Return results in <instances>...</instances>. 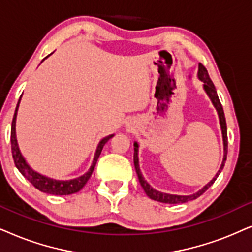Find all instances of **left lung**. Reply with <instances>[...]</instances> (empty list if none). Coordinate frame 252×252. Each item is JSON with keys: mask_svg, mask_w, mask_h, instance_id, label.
Wrapping results in <instances>:
<instances>
[{"mask_svg": "<svg viewBox=\"0 0 252 252\" xmlns=\"http://www.w3.org/2000/svg\"><path fill=\"white\" fill-rule=\"evenodd\" d=\"M197 78H199L201 81H203V88H205L207 95H208L209 98L212 100V102H213V104H214L215 109L218 110L219 119H220V126H221V130H222V137H223V150H224L223 160H222L221 167H220V170L218 171V173H216V176L213 178V179L209 181V183L207 184L205 187H203V189H200L199 192H196L195 194H192V195H174V194L161 193V192H158V190L152 189V187L150 186L148 183H146V180L144 179V178H143L142 173H141V170H139V165H138V144H137V143L135 142V144H133V146H135V152H133V164H135L136 173H137V176H138V180H139V183H141V186L143 187V189H144V192L146 193V195H148L150 199L155 200V201L163 202V203H185L187 201H190V200L196 199V197L202 195V194L205 193L206 190L208 189L213 184H214L216 178L219 177V174L221 173L222 170H223L224 163H225V160H227L228 136H227V123H225L223 108H222V104L219 100V96H218V93H216L215 86H214V84H213V81L211 80V78H209L208 72H207L206 67L202 65V63H199Z\"/></svg>", "mask_w": 252, "mask_h": 252, "instance_id": "obj_1", "label": "left lung"}]
</instances>
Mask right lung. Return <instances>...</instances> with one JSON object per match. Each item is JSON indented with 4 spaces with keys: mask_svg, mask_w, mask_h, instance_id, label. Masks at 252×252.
<instances>
[{
    "mask_svg": "<svg viewBox=\"0 0 252 252\" xmlns=\"http://www.w3.org/2000/svg\"><path fill=\"white\" fill-rule=\"evenodd\" d=\"M47 57H45L43 60H45ZM21 97H22V95H21ZM21 97H20V100H18L17 107H16V110H15L14 119H12L11 133H10L11 152H12V158H14L16 167H17L18 171L23 174V177L25 178V179L30 181V183L32 184L37 189H39L40 192H44L47 194H53V195H69V194H74L76 192H79V190H80L82 187L85 186L89 178H91L92 173H93L95 165H96V161H97L98 157H100L101 151H102L104 144H106V143L109 141V139L114 135H109V136L104 137L103 139H101V142L98 143V145H97L96 152H95L93 164H92L91 168L86 172L84 176L75 178V179H72V180L51 179V178H49V177H45V176H43V174L33 171L32 168L29 166V164L25 161L23 156H22L20 149H18L17 139H16V117H17V110H18V106H20Z\"/></svg>",
    "mask_w": 252,
    "mask_h": 252,
    "instance_id": "1",
    "label": "right lung"
}]
</instances>
